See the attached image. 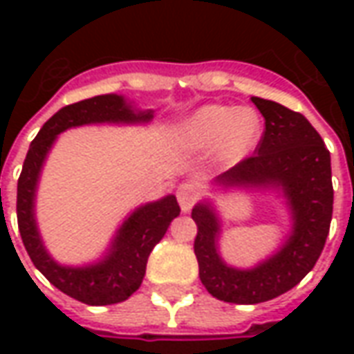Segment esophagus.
<instances>
[{
  "label": "esophagus",
  "instance_id": "1",
  "mask_svg": "<svg viewBox=\"0 0 354 354\" xmlns=\"http://www.w3.org/2000/svg\"><path fill=\"white\" fill-rule=\"evenodd\" d=\"M178 203H180V208L184 212H189L193 208V205L199 199V185L193 184V182H184V184L178 185L176 189Z\"/></svg>",
  "mask_w": 354,
  "mask_h": 354
}]
</instances>
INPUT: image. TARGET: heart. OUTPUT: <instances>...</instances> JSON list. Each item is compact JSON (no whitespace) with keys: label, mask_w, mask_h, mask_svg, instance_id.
I'll return each instance as SVG.
<instances>
[{"label":"heart","mask_w":354,"mask_h":354,"mask_svg":"<svg viewBox=\"0 0 354 354\" xmlns=\"http://www.w3.org/2000/svg\"><path fill=\"white\" fill-rule=\"evenodd\" d=\"M261 134L260 115L250 108L208 104L197 109L180 129V142L189 149H212L225 162H237L258 144Z\"/></svg>","instance_id":"b5f03b06"}]
</instances>
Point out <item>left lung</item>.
<instances>
[{
    "mask_svg": "<svg viewBox=\"0 0 354 354\" xmlns=\"http://www.w3.org/2000/svg\"><path fill=\"white\" fill-rule=\"evenodd\" d=\"M266 119L256 151L216 178V184L281 187L288 199L294 227L279 252L254 269H235L218 254L220 222L208 203L193 208L197 223L195 256L208 294L227 304L269 301L296 286L311 271L326 243L334 187L330 151L320 134L301 113L281 104L252 96Z\"/></svg>",
    "mask_w": 354,
    "mask_h": 354,
    "instance_id": "left-lung-1",
    "label": "left lung"
}]
</instances>
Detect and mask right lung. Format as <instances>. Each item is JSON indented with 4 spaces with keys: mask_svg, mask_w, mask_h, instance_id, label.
Segmentation results:
<instances>
[{
    "mask_svg": "<svg viewBox=\"0 0 354 354\" xmlns=\"http://www.w3.org/2000/svg\"><path fill=\"white\" fill-rule=\"evenodd\" d=\"M153 111H134L117 94H102L58 109L30 144L17 187V220L22 243L34 266L73 299L87 305H111L124 301L140 288L146 274L147 258L165 237L170 222L180 214L174 195L134 210L117 231L109 254L87 267H62L50 258L39 237L34 218V197L43 161L53 142L70 127L88 123H146Z\"/></svg>",
    "mask_w": 354,
    "mask_h": 354,
    "instance_id": "1",
    "label": "right lung"
}]
</instances>
